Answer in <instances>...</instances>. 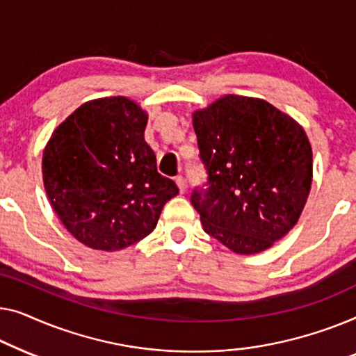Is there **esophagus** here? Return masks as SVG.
<instances>
[{
	"label": "esophagus",
	"instance_id": "obj_1",
	"mask_svg": "<svg viewBox=\"0 0 356 356\" xmlns=\"http://www.w3.org/2000/svg\"><path fill=\"white\" fill-rule=\"evenodd\" d=\"M176 184H177V187L180 190V193H184L185 192V179L182 176H177L176 177Z\"/></svg>",
	"mask_w": 356,
	"mask_h": 356
}]
</instances>
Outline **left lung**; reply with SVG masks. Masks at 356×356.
<instances>
[{
  "mask_svg": "<svg viewBox=\"0 0 356 356\" xmlns=\"http://www.w3.org/2000/svg\"><path fill=\"white\" fill-rule=\"evenodd\" d=\"M207 188L193 208L208 235L240 254L273 247L297 224L312 188L303 127L259 98L226 95L193 113Z\"/></svg>",
  "mask_w": 356,
  "mask_h": 356,
  "instance_id": "1",
  "label": "left lung"
}]
</instances>
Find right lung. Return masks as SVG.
<instances>
[{"label": "right lung", "mask_w": 356, "mask_h": 356, "mask_svg": "<svg viewBox=\"0 0 356 356\" xmlns=\"http://www.w3.org/2000/svg\"><path fill=\"white\" fill-rule=\"evenodd\" d=\"M148 114L126 97L83 103L61 122L43 152L48 200L80 243L116 252L156 227L179 193L156 169L145 142Z\"/></svg>", "instance_id": "right-lung-1"}]
</instances>
